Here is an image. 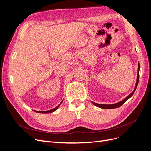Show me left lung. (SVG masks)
<instances>
[{
	"label": "left lung",
	"instance_id": "1",
	"mask_svg": "<svg viewBox=\"0 0 151 151\" xmlns=\"http://www.w3.org/2000/svg\"><path fill=\"white\" fill-rule=\"evenodd\" d=\"M139 71H140V63H139V62L138 63V72H137V81H136V84H135V88L134 89V91H132V93H130L129 96H127L125 98L123 99L122 101L118 102V103H115V104H98V103H94L93 101L92 103L93 104H94L95 106H96L97 107H99L100 108H103V109H113V108H118L121 106L127 100L129 99L130 98L132 97V96L134 94L135 91L137 88V85H138V83H139Z\"/></svg>",
	"mask_w": 151,
	"mask_h": 151
}]
</instances>
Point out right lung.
<instances>
[{
    "label": "right lung",
    "mask_w": 151,
    "mask_h": 151,
    "mask_svg": "<svg viewBox=\"0 0 151 151\" xmlns=\"http://www.w3.org/2000/svg\"><path fill=\"white\" fill-rule=\"evenodd\" d=\"M62 101H63V100L62 101V102L58 105L57 106H56L55 108H53L52 109H50V110H48V111H35V112H37V113H53V112H54L55 111H56L57 109L58 108V107L60 106V105L62 104Z\"/></svg>",
    "instance_id": "add662e5"
}]
</instances>
